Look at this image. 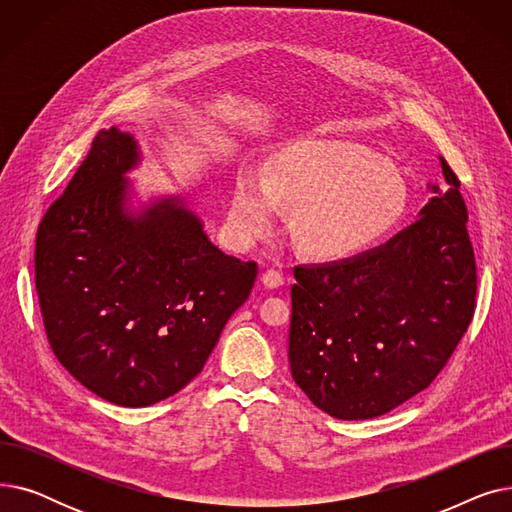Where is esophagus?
<instances>
[{
    "mask_svg": "<svg viewBox=\"0 0 512 512\" xmlns=\"http://www.w3.org/2000/svg\"><path fill=\"white\" fill-rule=\"evenodd\" d=\"M261 282H263L265 288H280L284 284V276L278 270H267L261 276Z\"/></svg>",
    "mask_w": 512,
    "mask_h": 512,
    "instance_id": "1",
    "label": "esophagus"
}]
</instances>
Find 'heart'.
<instances>
[{"label":"heart","instance_id":"b5f03b06","mask_svg":"<svg viewBox=\"0 0 512 512\" xmlns=\"http://www.w3.org/2000/svg\"><path fill=\"white\" fill-rule=\"evenodd\" d=\"M292 205V234L315 255H348L384 238L407 207L400 172L369 149L338 141L292 143L270 161L267 180L245 172L234 186L230 230L240 242L270 234Z\"/></svg>","mask_w":512,"mask_h":512}]
</instances>
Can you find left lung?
<instances>
[{
	"label": "left lung",
	"mask_w": 512,
	"mask_h": 512,
	"mask_svg": "<svg viewBox=\"0 0 512 512\" xmlns=\"http://www.w3.org/2000/svg\"><path fill=\"white\" fill-rule=\"evenodd\" d=\"M444 186L419 220L386 245L330 263L297 265L288 363L324 413L380 417L436 380L475 311V255L461 182Z\"/></svg>",
	"instance_id": "1"
}]
</instances>
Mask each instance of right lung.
Here are the masks:
<instances>
[{"instance_id":"obj_1","label":"right lung","mask_w":512,"mask_h":512,"mask_svg":"<svg viewBox=\"0 0 512 512\" xmlns=\"http://www.w3.org/2000/svg\"><path fill=\"white\" fill-rule=\"evenodd\" d=\"M139 141L99 130L37 232L35 284L58 361L93 394L149 407L203 369L249 299L255 261L213 245L180 197L132 205Z\"/></svg>"}]
</instances>
